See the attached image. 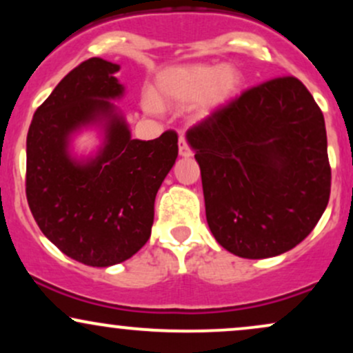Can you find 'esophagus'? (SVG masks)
<instances>
[{"instance_id":"34e87169","label":"esophagus","mask_w":353,"mask_h":353,"mask_svg":"<svg viewBox=\"0 0 353 353\" xmlns=\"http://www.w3.org/2000/svg\"><path fill=\"white\" fill-rule=\"evenodd\" d=\"M179 154H181L182 157L192 156V149L189 148L188 141H185L184 136H179Z\"/></svg>"}]
</instances>
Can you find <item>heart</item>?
I'll list each match as a JSON object with an SVG mask.
<instances>
[{
	"mask_svg": "<svg viewBox=\"0 0 353 353\" xmlns=\"http://www.w3.org/2000/svg\"><path fill=\"white\" fill-rule=\"evenodd\" d=\"M242 78L234 66L219 64H185L169 68L157 76V99L145 96L144 106L157 111L159 104L182 106L199 99L202 114L222 106L239 91Z\"/></svg>",
	"mask_w": 353,
	"mask_h": 353,
	"instance_id": "heart-1",
	"label": "heart"
}]
</instances>
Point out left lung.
<instances>
[{
  "mask_svg": "<svg viewBox=\"0 0 353 353\" xmlns=\"http://www.w3.org/2000/svg\"><path fill=\"white\" fill-rule=\"evenodd\" d=\"M216 241L244 259L301 244L329 204L325 121L309 89L281 76L245 89L188 131Z\"/></svg>",
  "mask_w": 353,
  "mask_h": 353,
  "instance_id": "obj_1",
  "label": "left lung"
}]
</instances>
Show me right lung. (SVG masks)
Instances as JSON below:
<instances>
[{"label": "right lung", "mask_w": 353, "mask_h": 353, "mask_svg": "<svg viewBox=\"0 0 353 353\" xmlns=\"http://www.w3.org/2000/svg\"><path fill=\"white\" fill-rule=\"evenodd\" d=\"M119 66L101 58L68 72L36 109L26 137V199L41 232L63 254L91 267L132 257L151 237L154 201L176 163L177 132L131 139L108 99L124 88ZM104 120L107 143L94 160L67 152L71 132Z\"/></svg>", "instance_id": "1"}]
</instances>
